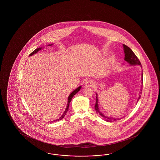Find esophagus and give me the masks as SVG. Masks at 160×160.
Listing matches in <instances>:
<instances>
[{"instance_id":"34e87169","label":"esophagus","mask_w":160,"mask_h":160,"mask_svg":"<svg viewBox=\"0 0 160 160\" xmlns=\"http://www.w3.org/2000/svg\"><path fill=\"white\" fill-rule=\"evenodd\" d=\"M93 82L91 80H88L85 83H84V87H92L93 86Z\"/></svg>"}]
</instances>
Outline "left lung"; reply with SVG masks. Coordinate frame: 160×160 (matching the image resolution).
Wrapping results in <instances>:
<instances>
[{
    "label": "left lung",
    "instance_id": "obj_1",
    "mask_svg": "<svg viewBox=\"0 0 160 160\" xmlns=\"http://www.w3.org/2000/svg\"><path fill=\"white\" fill-rule=\"evenodd\" d=\"M123 51H124V53H125V58H124V60L127 62L129 63L130 65L131 66H135V65H139L142 68V66L141 65V63L138 60V59L137 58V56H136V54L134 53L132 51V50L128 47V46H125V44H123ZM141 82H142V87L140 89V95L138 96V98L137 99V102L138 101L139 99L140 98V94L142 93V86H143V71H142V78H141ZM96 102L95 104V108L96 110V112L97 114H99V116H101V117L103 118V119L107 121V122H113L114 121H116L115 118H110V117H108L106 115L102 113L100 110H99V104H98V94L96 93Z\"/></svg>",
    "mask_w": 160,
    "mask_h": 160
}]
</instances>
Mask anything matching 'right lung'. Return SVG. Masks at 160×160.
<instances>
[{
    "instance_id": "add662e5",
    "label": "right lung",
    "mask_w": 160,
    "mask_h": 160,
    "mask_svg": "<svg viewBox=\"0 0 160 160\" xmlns=\"http://www.w3.org/2000/svg\"><path fill=\"white\" fill-rule=\"evenodd\" d=\"M52 45H53V44H49V45H48V46H52ZM42 48V47H39V48H37V49H35L32 53H31L30 54H29V56H32L33 54H35L37 53H38V52H39V50H41V49ZM81 88H82V86H80L79 87H78L77 89H76L74 91H73L70 94H69V95L68 98V102H67V108H65V111H64V112H63V113L62 114V115L61 116V117L59 118V119H56V120H54V121H52V122H56V121H60L61 119H62L63 118H64V116L66 115L67 114V112H68V110L69 108V104H70V102L71 101V99L72 98V97L76 94L79 91L80 89H81Z\"/></svg>"
}]
</instances>
